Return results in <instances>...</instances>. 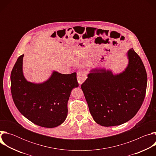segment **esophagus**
Instances as JSON below:
<instances>
[{"instance_id":"obj_1","label":"esophagus","mask_w":156,"mask_h":156,"mask_svg":"<svg viewBox=\"0 0 156 156\" xmlns=\"http://www.w3.org/2000/svg\"><path fill=\"white\" fill-rule=\"evenodd\" d=\"M86 73L84 72L80 71L77 73V80L79 84H82L86 79Z\"/></svg>"}]
</instances>
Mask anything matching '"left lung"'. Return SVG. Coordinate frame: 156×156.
<instances>
[{"instance_id": "obj_1", "label": "left lung", "mask_w": 156, "mask_h": 156, "mask_svg": "<svg viewBox=\"0 0 156 156\" xmlns=\"http://www.w3.org/2000/svg\"><path fill=\"white\" fill-rule=\"evenodd\" d=\"M128 65L118 75L104 69H93L81 87L94 120L104 126L123 124L134 117L145 98L147 73L133 48L127 53Z\"/></svg>"}]
</instances>
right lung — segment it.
Here are the masks:
<instances>
[{
    "label": "right lung",
    "instance_id": "1",
    "mask_svg": "<svg viewBox=\"0 0 156 156\" xmlns=\"http://www.w3.org/2000/svg\"><path fill=\"white\" fill-rule=\"evenodd\" d=\"M23 54L20 55L11 72V93L20 112L33 123L54 128L65 120L71 91L78 87L76 73L64 75L54 72L50 78L40 84L25 78Z\"/></svg>",
    "mask_w": 156,
    "mask_h": 156
}]
</instances>
